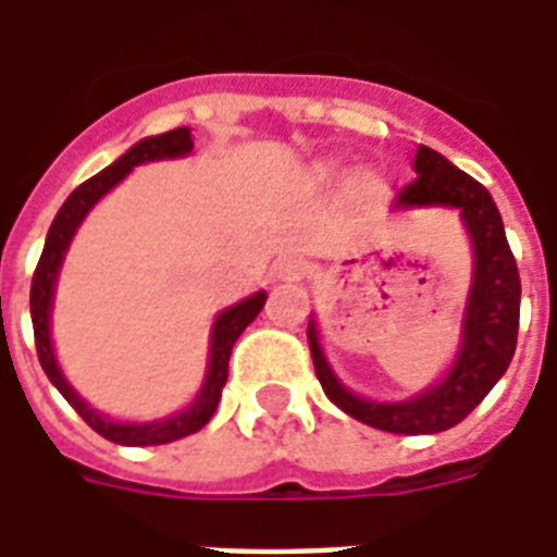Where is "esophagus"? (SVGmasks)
Returning <instances> with one entry per match:
<instances>
[{
  "mask_svg": "<svg viewBox=\"0 0 557 557\" xmlns=\"http://www.w3.org/2000/svg\"><path fill=\"white\" fill-rule=\"evenodd\" d=\"M304 271H307V265H304L301 256L295 253H283L271 265V280H280V283H295V280L304 277Z\"/></svg>",
  "mask_w": 557,
  "mask_h": 557,
  "instance_id": "esophagus-1",
  "label": "esophagus"
}]
</instances>
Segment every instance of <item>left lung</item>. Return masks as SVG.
Instances as JSON below:
<instances>
[{
  "mask_svg": "<svg viewBox=\"0 0 557 557\" xmlns=\"http://www.w3.org/2000/svg\"><path fill=\"white\" fill-rule=\"evenodd\" d=\"M414 172H418L414 182L399 190L394 206L459 208V218L466 223L474 247V274H471L466 319H462V343L450 373L418 397L403 403H373L343 387L319 346L315 319H310L307 325L315 375L327 399L367 426L399 432V435L444 432L478 409L510 367L516 334H519V298H522L519 268L490 190L474 182L468 172L456 170L450 160L430 146H418Z\"/></svg>",
  "mask_w": 557,
  "mask_h": 557,
  "instance_id": "8db88e82",
  "label": "left lung"
}]
</instances>
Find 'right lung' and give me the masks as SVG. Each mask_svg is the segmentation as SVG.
<instances>
[{"mask_svg":"<svg viewBox=\"0 0 557 557\" xmlns=\"http://www.w3.org/2000/svg\"><path fill=\"white\" fill-rule=\"evenodd\" d=\"M194 148V139H190V127H175V131H166V134H158V137L139 139L137 146L127 148L122 158L110 163L107 170L91 175L89 182H83L67 196L65 206L59 208L53 226L47 232V242H44V253L38 259V268H35V277H32V327H35V349H38V361H41L44 373L53 382L55 391L74 406L79 418L89 423L91 430L110 438L115 444H127V447H148V444H170L175 438H184L190 432H199L206 426L214 409H218L220 394H223V385H226V375H230V355L235 339L242 337V331L250 322H253L259 310L265 307V292H256L250 298H244L242 304H235L230 310L214 319V327H211V351H208V373L206 382H202V391L199 397L187 406L178 414L163 420H151V423H115V420L103 418L95 409H89V403L79 397L74 387L67 385V379L59 370L53 355V343H50V310H53V289L55 277H59V268H62V259H65V250L74 232L83 223V218L89 214L91 206L101 199L107 190H113L115 184L125 178L127 172L139 166V163H148V160H166V158H184L190 154Z\"/></svg>","mask_w":557,"mask_h":557,"instance_id":"right-lung-1","label":"right lung"}]
</instances>
